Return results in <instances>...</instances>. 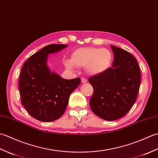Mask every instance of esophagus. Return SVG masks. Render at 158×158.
I'll use <instances>...</instances> for the list:
<instances>
[{
  "label": "esophagus",
  "instance_id": "obj_1",
  "mask_svg": "<svg viewBox=\"0 0 158 158\" xmlns=\"http://www.w3.org/2000/svg\"><path fill=\"white\" fill-rule=\"evenodd\" d=\"M87 82V79L85 78H81V83H85Z\"/></svg>",
  "mask_w": 158,
  "mask_h": 158
}]
</instances>
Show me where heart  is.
Returning <instances> with one entry per match:
<instances>
[{"label": "heart", "instance_id": "heart-1", "mask_svg": "<svg viewBox=\"0 0 158 158\" xmlns=\"http://www.w3.org/2000/svg\"><path fill=\"white\" fill-rule=\"evenodd\" d=\"M113 54L106 48L88 47L75 50L71 58L67 60L65 65L69 69H73L74 65L85 67L88 73L92 75H99L108 70L111 66Z\"/></svg>", "mask_w": 158, "mask_h": 158}]
</instances>
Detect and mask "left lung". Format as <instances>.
Returning a JSON list of instances; mask_svg holds the SVG:
<instances>
[{
  "instance_id": "1",
  "label": "left lung",
  "mask_w": 158,
  "mask_h": 158,
  "mask_svg": "<svg viewBox=\"0 0 158 158\" xmlns=\"http://www.w3.org/2000/svg\"><path fill=\"white\" fill-rule=\"evenodd\" d=\"M114 53L112 67L89 77L94 88L89 106L105 120L123 117L135 104L140 85V72L136 58L129 52L110 45Z\"/></svg>"
}]
</instances>
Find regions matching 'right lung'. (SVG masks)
I'll list each match as a JSON object with an SVG mask.
<instances>
[{
	"mask_svg": "<svg viewBox=\"0 0 158 158\" xmlns=\"http://www.w3.org/2000/svg\"><path fill=\"white\" fill-rule=\"evenodd\" d=\"M66 45H47L23 64L19 89L22 105L36 119L44 122L59 119L65 112L69 96L81 79H65L51 72L47 64L49 54L66 48Z\"/></svg>",
	"mask_w": 158,
	"mask_h": 158,
	"instance_id": "1",
	"label": "right lung"
}]
</instances>
